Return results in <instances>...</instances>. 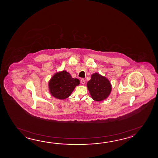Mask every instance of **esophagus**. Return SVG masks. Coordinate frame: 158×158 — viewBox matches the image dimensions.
<instances>
[{"mask_svg":"<svg viewBox=\"0 0 158 158\" xmlns=\"http://www.w3.org/2000/svg\"><path fill=\"white\" fill-rule=\"evenodd\" d=\"M81 84L84 85V84H85V80H84V79H82V80H81Z\"/></svg>","mask_w":158,"mask_h":158,"instance_id":"obj_1","label":"esophagus"}]
</instances>
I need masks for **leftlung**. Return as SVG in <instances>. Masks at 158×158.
I'll return each mask as SVG.
<instances>
[{
	"label": "left lung",
	"mask_w": 158,
	"mask_h": 158,
	"mask_svg": "<svg viewBox=\"0 0 158 158\" xmlns=\"http://www.w3.org/2000/svg\"><path fill=\"white\" fill-rule=\"evenodd\" d=\"M91 97L95 101L106 99L111 93L112 86L107 78L98 73L91 75V80L87 83Z\"/></svg>",
	"instance_id": "1"
}]
</instances>
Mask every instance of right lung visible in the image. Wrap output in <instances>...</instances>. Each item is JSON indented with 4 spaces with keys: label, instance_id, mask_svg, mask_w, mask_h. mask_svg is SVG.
I'll return each mask as SVG.
<instances>
[{
    "label": "right lung",
    "instance_id": "right-lung-1",
    "mask_svg": "<svg viewBox=\"0 0 158 158\" xmlns=\"http://www.w3.org/2000/svg\"><path fill=\"white\" fill-rule=\"evenodd\" d=\"M80 80L72 77L67 71L57 72L48 82L50 94L59 99H65L71 95L76 86L79 85Z\"/></svg>",
    "mask_w": 158,
    "mask_h": 158
}]
</instances>
